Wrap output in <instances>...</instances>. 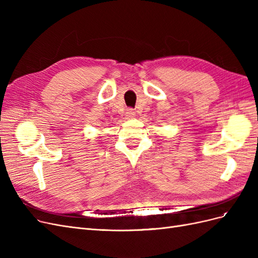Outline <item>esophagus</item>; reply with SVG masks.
Returning <instances> with one entry per match:
<instances>
[{
    "label": "esophagus",
    "mask_w": 258,
    "mask_h": 258,
    "mask_svg": "<svg viewBox=\"0 0 258 258\" xmlns=\"http://www.w3.org/2000/svg\"><path fill=\"white\" fill-rule=\"evenodd\" d=\"M135 111L134 110H128L127 111V116L129 117V118H134V117H135Z\"/></svg>",
    "instance_id": "esophagus-1"
}]
</instances>
